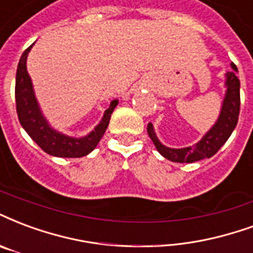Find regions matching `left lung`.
Wrapping results in <instances>:
<instances>
[{
  "label": "left lung",
  "mask_w": 253,
  "mask_h": 253,
  "mask_svg": "<svg viewBox=\"0 0 253 253\" xmlns=\"http://www.w3.org/2000/svg\"><path fill=\"white\" fill-rule=\"evenodd\" d=\"M231 67L232 71L225 74V98L222 100L218 119L212 128L201 138V141H198L196 145L182 147V149L166 147L155 135L153 125L151 123L147 125V134L154 143L155 149L166 160L171 162H179V164H192L204 158H211L228 141V138L231 136L236 127L239 112H240V80L236 76V65L232 63Z\"/></svg>",
  "instance_id": "left-lung-1"
}]
</instances>
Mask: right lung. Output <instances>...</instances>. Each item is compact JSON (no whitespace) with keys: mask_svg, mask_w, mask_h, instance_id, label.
<instances>
[{"mask_svg":"<svg viewBox=\"0 0 253 253\" xmlns=\"http://www.w3.org/2000/svg\"><path fill=\"white\" fill-rule=\"evenodd\" d=\"M31 48L32 45L24 50L16 74V110L21 126L42 150L53 157L80 158L89 154L106 132L112 111L118 106V99L112 100L110 107L104 111L102 121L88 135L74 138L56 131L41 112L35 96L31 76L27 71V57Z\"/></svg>","mask_w":253,"mask_h":253,"instance_id":"1","label":"right lung"}]
</instances>
